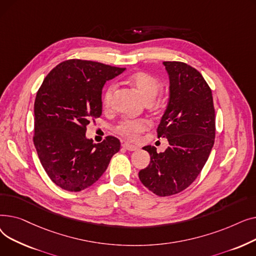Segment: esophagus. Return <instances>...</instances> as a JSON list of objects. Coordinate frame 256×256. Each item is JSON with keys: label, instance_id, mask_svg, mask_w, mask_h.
Here are the masks:
<instances>
[{"label": "esophagus", "instance_id": "1", "mask_svg": "<svg viewBox=\"0 0 256 256\" xmlns=\"http://www.w3.org/2000/svg\"><path fill=\"white\" fill-rule=\"evenodd\" d=\"M122 146L124 147V148L126 150H130V152H136L139 150V147L136 146V145H132V144H130V143H124Z\"/></svg>", "mask_w": 256, "mask_h": 256}]
</instances>
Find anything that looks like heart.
Returning a JSON list of instances; mask_svg holds the SVG:
<instances>
[{
	"label": "heart",
	"instance_id": "1",
	"mask_svg": "<svg viewBox=\"0 0 256 256\" xmlns=\"http://www.w3.org/2000/svg\"><path fill=\"white\" fill-rule=\"evenodd\" d=\"M128 82L135 88L143 100L147 102H152L160 89V82L152 74L145 72H137L130 74ZM115 85H108L102 93V104L104 108H109L112 104L113 96L115 92ZM150 126V121L147 119H126L122 120L116 126V132L121 137L136 140L141 132H145Z\"/></svg>",
	"mask_w": 256,
	"mask_h": 256
}]
</instances>
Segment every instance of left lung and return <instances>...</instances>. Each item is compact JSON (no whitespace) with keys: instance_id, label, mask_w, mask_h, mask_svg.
Returning <instances> with one entry per match:
<instances>
[{"instance_id":"left-lung-1","label":"left lung","mask_w":256,"mask_h":256,"mask_svg":"<svg viewBox=\"0 0 256 256\" xmlns=\"http://www.w3.org/2000/svg\"><path fill=\"white\" fill-rule=\"evenodd\" d=\"M169 74L167 109L158 126V138L170 146L156 152L143 147L150 163L140 170L141 182L158 196L178 194L186 189L206 165L214 142L216 119L212 90L194 67L184 62H163Z\"/></svg>"}]
</instances>
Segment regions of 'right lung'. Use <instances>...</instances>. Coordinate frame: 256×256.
<instances>
[{
	"label": "right lung",
	"mask_w": 256,
	"mask_h": 256,
	"mask_svg": "<svg viewBox=\"0 0 256 256\" xmlns=\"http://www.w3.org/2000/svg\"><path fill=\"white\" fill-rule=\"evenodd\" d=\"M124 70L72 59L52 68L40 86L34 104L33 141L48 178L63 190L80 192L92 186L119 152L117 138L108 136L94 144L85 134L91 118L102 115L104 83Z\"/></svg>",
	"instance_id": "obj_1"
}]
</instances>
